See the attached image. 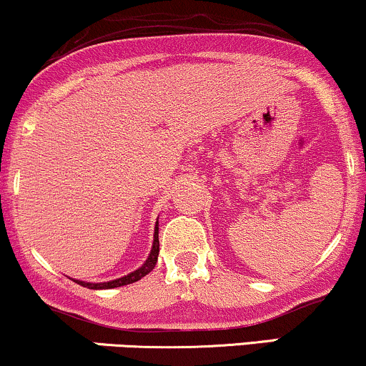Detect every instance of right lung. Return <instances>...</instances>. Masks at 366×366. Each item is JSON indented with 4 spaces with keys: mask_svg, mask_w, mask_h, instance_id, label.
Returning a JSON list of instances; mask_svg holds the SVG:
<instances>
[{
    "mask_svg": "<svg viewBox=\"0 0 366 366\" xmlns=\"http://www.w3.org/2000/svg\"><path fill=\"white\" fill-rule=\"evenodd\" d=\"M157 255H159V227L156 224V229H154V243H152V250H150L149 259L145 260V264L142 265L140 269L133 270L132 274L128 276L114 279V281H107V282H84V281H75L76 285L89 287V290H111V287H119V286H127L132 285V282L140 281L142 277L147 276V274L156 267V262H157Z\"/></svg>",
    "mask_w": 366,
    "mask_h": 366,
    "instance_id": "right-lung-1",
    "label": "right lung"
}]
</instances>
